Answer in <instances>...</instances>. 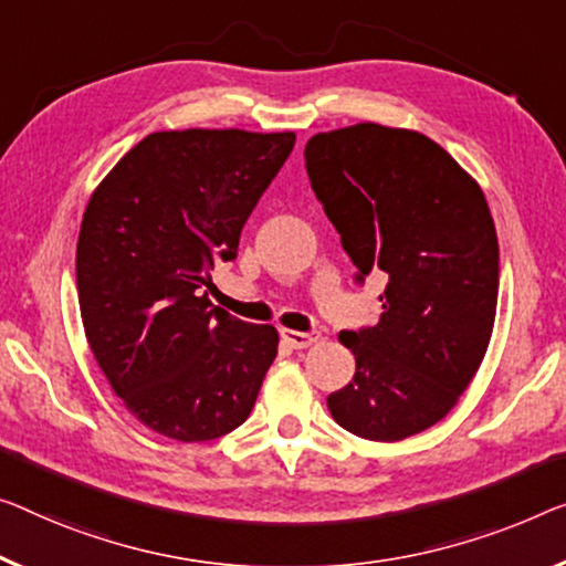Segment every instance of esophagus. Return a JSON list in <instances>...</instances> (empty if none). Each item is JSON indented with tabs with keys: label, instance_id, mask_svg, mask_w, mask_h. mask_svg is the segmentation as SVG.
<instances>
[{
	"label": "esophagus",
	"instance_id": "esophagus-1",
	"mask_svg": "<svg viewBox=\"0 0 566 566\" xmlns=\"http://www.w3.org/2000/svg\"><path fill=\"white\" fill-rule=\"evenodd\" d=\"M282 337H284L286 343L292 345V348H297V350H300V348H310V345H315L323 335H319L317 331H310V333H300V331H282Z\"/></svg>",
	"mask_w": 566,
	"mask_h": 566
}]
</instances>
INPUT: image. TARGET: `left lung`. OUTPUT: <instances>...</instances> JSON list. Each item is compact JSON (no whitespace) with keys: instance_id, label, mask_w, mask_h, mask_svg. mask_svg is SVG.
<instances>
[{"instance_id":"8db88e82","label":"left lung","mask_w":566,"mask_h":566,"mask_svg":"<svg viewBox=\"0 0 566 566\" xmlns=\"http://www.w3.org/2000/svg\"><path fill=\"white\" fill-rule=\"evenodd\" d=\"M307 175L356 264L384 274L378 325L343 331L356 376L327 396L333 419L399 442L450 415L491 343L499 235L480 185L424 134L356 124L315 134Z\"/></svg>"}]
</instances>
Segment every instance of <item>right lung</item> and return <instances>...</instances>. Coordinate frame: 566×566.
<instances>
[{"instance_id": "1", "label": "right lung", "mask_w": 566, "mask_h": 566, "mask_svg": "<svg viewBox=\"0 0 566 566\" xmlns=\"http://www.w3.org/2000/svg\"><path fill=\"white\" fill-rule=\"evenodd\" d=\"M294 132H155L101 180L83 213V331L124 407L151 432L208 442L241 427L280 333L229 315L202 286L282 170Z\"/></svg>"}]
</instances>
